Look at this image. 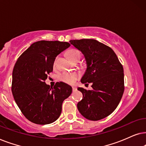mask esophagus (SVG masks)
I'll return each mask as SVG.
<instances>
[{"mask_svg":"<svg viewBox=\"0 0 146 146\" xmlns=\"http://www.w3.org/2000/svg\"><path fill=\"white\" fill-rule=\"evenodd\" d=\"M72 89H73V91L74 92V91H77V87H72Z\"/></svg>","mask_w":146,"mask_h":146,"instance_id":"esophagus-1","label":"esophagus"}]
</instances>
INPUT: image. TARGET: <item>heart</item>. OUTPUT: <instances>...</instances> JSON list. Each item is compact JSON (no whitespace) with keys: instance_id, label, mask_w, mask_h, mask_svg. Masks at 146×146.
Wrapping results in <instances>:
<instances>
[{"instance_id":"obj_1","label":"heart","mask_w":146,"mask_h":146,"mask_svg":"<svg viewBox=\"0 0 146 146\" xmlns=\"http://www.w3.org/2000/svg\"><path fill=\"white\" fill-rule=\"evenodd\" d=\"M67 57L71 61L81 57V53L78 50L72 48L67 52ZM80 74L77 72H63L60 75V79L67 84L73 85L79 78Z\"/></svg>"}]
</instances>
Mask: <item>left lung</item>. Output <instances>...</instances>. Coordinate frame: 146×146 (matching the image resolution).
Wrapping results in <instances>:
<instances>
[{
    "mask_svg": "<svg viewBox=\"0 0 146 146\" xmlns=\"http://www.w3.org/2000/svg\"><path fill=\"white\" fill-rule=\"evenodd\" d=\"M69 42L82 52L86 61L87 69L81 82L92 83V90L77 88L83 94L77 109L89 120L104 119L115 110L123 96V66L112 48L98 40L84 38Z\"/></svg>",
    "mask_w": 146,
    "mask_h": 146,
    "instance_id": "8db88e82",
    "label": "left lung"
}]
</instances>
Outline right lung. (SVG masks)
I'll list each match as a JSON object with an SVG mask.
<instances>
[{"instance_id":"add662e5","label":"right lung","mask_w":146,"mask_h":146,"mask_svg":"<svg viewBox=\"0 0 146 146\" xmlns=\"http://www.w3.org/2000/svg\"><path fill=\"white\" fill-rule=\"evenodd\" d=\"M67 42L39 40L23 52L13 71L12 93L25 117L39 125L49 124L59 117L63 101L72 93V87L57 82L50 87L44 81L53 71L57 56L69 47Z\"/></svg>"}]
</instances>
